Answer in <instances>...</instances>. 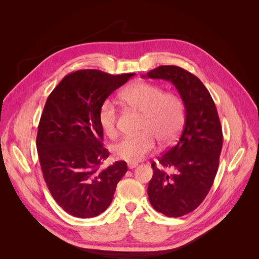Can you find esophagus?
Instances as JSON below:
<instances>
[{"instance_id": "esophagus-1", "label": "esophagus", "mask_w": 259, "mask_h": 259, "mask_svg": "<svg viewBox=\"0 0 259 259\" xmlns=\"http://www.w3.org/2000/svg\"><path fill=\"white\" fill-rule=\"evenodd\" d=\"M127 166H128V168L133 169V168H135L136 166H138V163H134V162H128V163H127Z\"/></svg>"}]
</instances>
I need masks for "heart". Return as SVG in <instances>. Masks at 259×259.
<instances>
[{"label": "heart", "mask_w": 259, "mask_h": 259, "mask_svg": "<svg viewBox=\"0 0 259 259\" xmlns=\"http://www.w3.org/2000/svg\"><path fill=\"white\" fill-rule=\"evenodd\" d=\"M122 103L142 113L139 134L124 137L113 146L117 159L138 162L154 151L155 139L160 144L173 142L185 120L184 101L177 94L164 92L161 86L149 82H136L120 94ZM117 108L110 99L101 104L98 121L101 130L110 138L117 135Z\"/></svg>", "instance_id": "1"}]
</instances>
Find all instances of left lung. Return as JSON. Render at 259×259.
I'll return each mask as SVG.
<instances>
[{
	"label": "left lung",
	"instance_id": "1",
	"mask_svg": "<svg viewBox=\"0 0 259 259\" xmlns=\"http://www.w3.org/2000/svg\"><path fill=\"white\" fill-rule=\"evenodd\" d=\"M150 79L173 83L186 109L177 143L152 162L148 197L153 208L180 217L197 208L213 186L223 148V131L209 92L199 77L177 66H160Z\"/></svg>",
	"mask_w": 259,
	"mask_h": 259
}]
</instances>
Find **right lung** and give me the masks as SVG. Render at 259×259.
<instances>
[{
	"label": "right lung",
	"mask_w": 259,
	"mask_h": 259,
	"mask_svg": "<svg viewBox=\"0 0 259 259\" xmlns=\"http://www.w3.org/2000/svg\"><path fill=\"white\" fill-rule=\"evenodd\" d=\"M134 74L79 70L66 75L46 100L36 135L38 160L52 197L74 217L104 213L127 171L124 161L100 168L109 151L98 112L112 92Z\"/></svg>",
	"instance_id": "add662e5"
}]
</instances>
